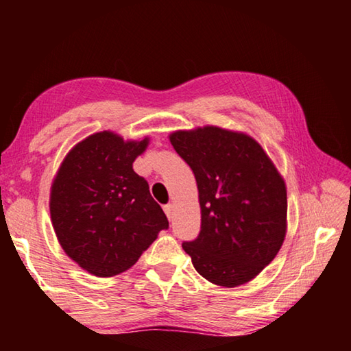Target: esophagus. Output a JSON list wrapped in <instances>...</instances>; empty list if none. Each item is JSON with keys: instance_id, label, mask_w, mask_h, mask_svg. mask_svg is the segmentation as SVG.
<instances>
[{"instance_id": "34e87169", "label": "esophagus", "mask_w": 351, "mask_h": 351, "mask_svg": "<svg viewBox=\"0 0 351 351\" xmlns=\"http://www.w3.org/2000/svg\"><path fill=\"white\" fill-rule=\"evenodd\" d=\"M164 212H165V215H167V218L170 219L171 217H173V204H165Z\"/></svg>"}]
</instances>
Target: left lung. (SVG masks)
I'll use <instances>...</instances> for the list:
<instances>
[{
    "label": "left lung",
    "instance_id": "left-lung-1",
    "mask_svg": "<svg viewBox=\"0 0 351 351\" xmlns=\"http://www.w3.org/2000/svg\"><path fill=\"white\" fill-rule=\"evenodd\" d=\"M192 169L201 230L182 249L193 268L219 287H239L268 266L287 232V189L268 154L246 134L218 127L170 134Z\"/></svg>",
    "mask_w": 351,
    "mask_h": 351
}]
</instances>
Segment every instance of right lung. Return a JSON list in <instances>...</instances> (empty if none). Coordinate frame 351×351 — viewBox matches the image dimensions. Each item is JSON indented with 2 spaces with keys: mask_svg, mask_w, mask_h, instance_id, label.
<instances>
[{
  "mask_svg": "<svg viewBox=\"0 0 351 351\" xmlns=\"http://www.w3.org/2000/svg\"><path fill=\"white\" fill-rule=\"evenodd\" d=\"M148 139L125 142L110 132L91 134L64 158L51 190V218L71 258L94 276L111 277L138 261L169 229L161 206L133 162Z\"/></svg>",
  "mask_w": 351,
  "mask_h": 351,
  "instance_id": "right-lung-1",
  "label": "right lung"
}]
</instances>
